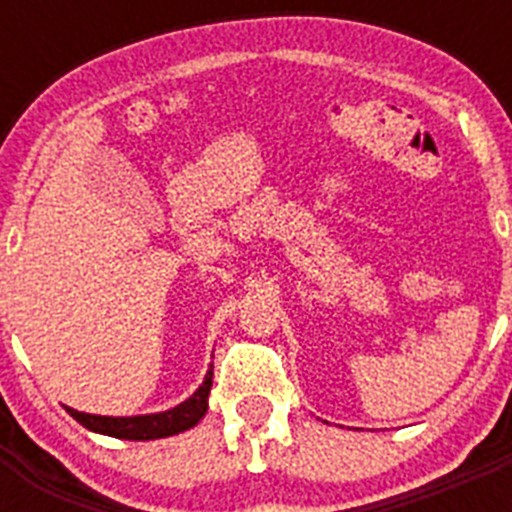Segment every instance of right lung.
Returning <instances> with one entry per match:
<instances>
[{
    "label": "right lung",
    "instance_id": "right-lung-1",
    "mask_svg": "<svg viewBox=\"0 0 512 512\" xmlns=\"http://www.w3.org/2000/svg\"><path fill=\"white\" fill-rule=\"evenodd\" d=\"M212 387V369L207 372L205 382L200 384V390L194 392L189 400L182 405L166 410V413H151V415H133V418H110V415H89L79 413L74 408H66V413L74 420H79L84 428L102 436L125 438V441H153V438L176 436V433L189 431L192 425L202 420L207 413V395Z\"/></svg>",
    "mask_w": 512,
    "mask_h": 512
}]
</instances>
